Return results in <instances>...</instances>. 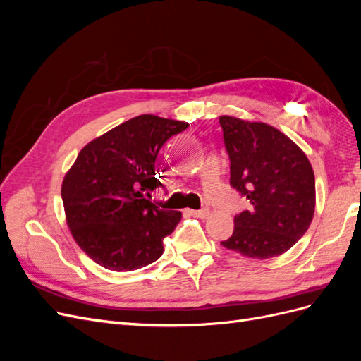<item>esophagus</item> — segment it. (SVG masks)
<instances>
[{"label":"esophagus","mask_w":361,"mask_h":361,"mask_svg":"<svg viewBox=\"0 0 361 361\" xmlns=\"http://www.w3.org/2000/svg\"><path fill=\"white\" fill-rule=\"evenodd\" d=\"M190 215L192 216H199V218H206L207 215H209V209L207 207H203V209H199V211H194V209H190L188 211Z\"/></svg>","instance_id":"1"}]
</instances>
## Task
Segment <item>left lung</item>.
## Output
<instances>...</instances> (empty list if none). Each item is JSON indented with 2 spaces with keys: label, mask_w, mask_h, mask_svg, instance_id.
Returning a JSON list of instances; mask_svg holds the SVG:
<instances>
[{
  "label": "left lung",
  "mask_w": 361,
  "mask_h": 361,
  "mask_svg": "<svg viewBox=\"0 0 361 361\" xmlns=\"http://www.w3.org/2000/svg\"><path fill=\"white\" fill-rule=\"evenodd\" d=\"M231 185L248 200L221 245L247 257L285 253L307 232L314 212V174L304 152L279 129L221 116Z\"/></svg>",
  "instance_id": "1"
}]
</instances>
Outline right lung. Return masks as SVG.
<instances>
[{
	"label": "right lung",
	"mask_w": 361,
	"mask_h": 361,
	"mask_svg": "<svg viewBox=\"0 0 361 361\" xmlns=\"http://www.w3.org/2000/svg\"><path fill=\"white\" fill-rule=\"evenodd\" d=\"M188 128L143 114L87 145L66 174L61 199L71 232L85 255L111 271H134L161 257L164 238L180 221L147 197L164 188L155 161L166 141Z\"/></svg>",
	"instance_id": "obj_1"
}]
</instances>
